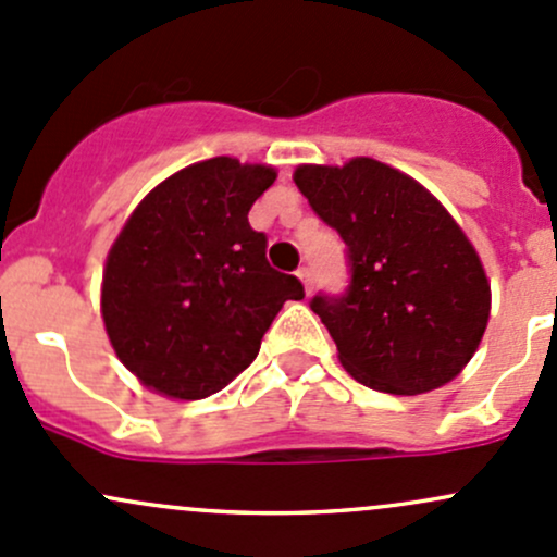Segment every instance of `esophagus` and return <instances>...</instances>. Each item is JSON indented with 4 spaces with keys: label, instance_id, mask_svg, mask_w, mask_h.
Instances as JSON below:
<instances>
[{
    "label": "esophagus",
    "instance_id": "34e87169",
    "mask_svg": "<svg viewBox=\"0 0 557 557\" xmlns=\"http://www.w3.org/2000/svg\"><path fill=\"white\" fill-rule=\"evenodd\" d=\"M297 278L302 281V286H305V292H308L310 295V289H313V271H310L308 265H302L300 271H297Z\"/></svg>",
    "mask_w": 557,
    "mask_h": 557
}]
</instances>
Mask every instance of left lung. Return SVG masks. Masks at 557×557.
<instances>
[{"instance_id":"obj_1","label":"left lung","mask_w":557,"mask_h":557,"mask_svg":"<svg viewBox=\"0 0 557 557\" xmlns=\"http://www.w3.org/2000/svg\"><path fill=\"white\" fill-rule=\"evenodd\" d=\"M295 183L348 247V289L310 300L345 372L393 396L451 382L481 345L492 286L444 205L414 177L367 157L302 164Z\"/></svg>"}]
</instances>
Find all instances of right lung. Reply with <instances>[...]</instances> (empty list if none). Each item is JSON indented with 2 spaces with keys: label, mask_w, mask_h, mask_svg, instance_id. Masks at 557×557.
Listing matches in <instances>:
<instances>
[{
  "label": "right lung",
  "mask_w": 557,
  "mask_h": 557,
  "mask_svg": "<svg viewBox=\"0 0 557 557\" xmlns=\"http://www.w3.org/2000/svg\"><path fill=\"white\" fill-rule=\"evenodd\" d=\"M276 181L265 164L214 157L159 183L129 214L103 271L106 332L119 361L161 396L199 400L257 358L300 278L265 260L249 209Z\"/></svg>",
  "instance_id": "1"
}]
</instances>
